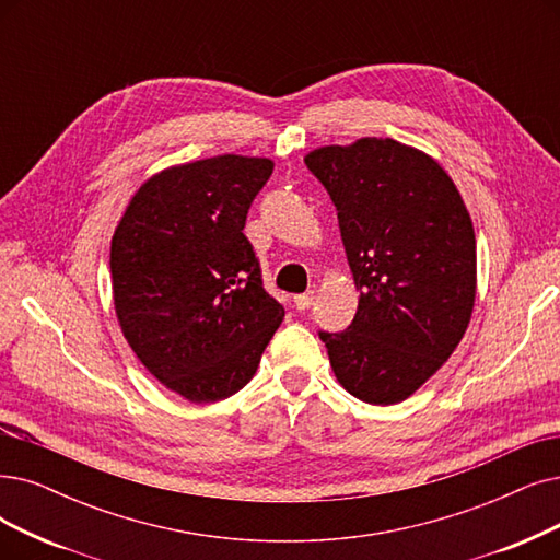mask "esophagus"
<instances>
[{"label": "esophagus", "mask_w": 560, "mask_h": 560, "mask_svg": "<svg viewBox=\"0 0 560 560\" xmlns=\"http://www.w3.org/2000/svg\"><path fill=\"white\" fill-rule=\"evenodd\" d=\"M312 303H315V296H312V292H310V294H299V296H294V305H296L299 312L310 310Z\"/></svg>", "instance_id": "esophagus-1"}]
</instances>
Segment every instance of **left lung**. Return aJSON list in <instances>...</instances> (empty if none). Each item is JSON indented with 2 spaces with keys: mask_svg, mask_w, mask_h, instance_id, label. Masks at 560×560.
Returning <instances> with one entry per match:
<instances>
[{
  "mask_svg": "<svg viewBox=\"0 0 560 560\" xmlns=\"http://www.w3.org/2000/svg\"><path fill=\"white\" fill-rule=\"evenodd\" d=\"M330 195L361 292L353 322L319 330L338 382L397 405L451 358L476 301V234L453 178L390 138L307 153Z\"/></svg>",
  "mask_w": 560,
  "mask_h": 560,
  "instance_id": "obj_1",
  "label": "left lung"
}]
</instances>
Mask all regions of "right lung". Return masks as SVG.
Instances as JSON below:
<instances>
[{"instance_id": "obj_1", "label": "right lung", "mask_w": 560, "mask_h": 560, "mask_svg": "<svg viewBox=\"0 0 560 560\" xmlns=\"http://www.w3.org/2000/svg\"><path fill=\"white\" fill-rule=\"evenodd\" d=\"M268 159L215 155L151 176L112 236L121 330L142 365L195 401L225 399L257 372L284 319L243 234Z\"/></svg>"}]
</instances>
